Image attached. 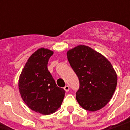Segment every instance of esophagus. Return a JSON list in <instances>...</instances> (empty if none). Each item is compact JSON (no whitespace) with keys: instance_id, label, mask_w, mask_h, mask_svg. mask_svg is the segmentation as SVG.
I'll use <instances>...</instances> for the list:
<instances>
[{"instance_id":"34e87169","label":"esophagus","mask_w":130,"mask_h":130,"mask_svg":"<svg viewBox=\"0 0 130 130\" xmlns=\"http://www.w3.org/2000/svg\"><path fill=\"white\" fill-rule=\"evenodd\" d=\"M64 90H65V92H68V91L69 90V87L68 86H65L64 87Z\"/></svg>"}]
</instances>
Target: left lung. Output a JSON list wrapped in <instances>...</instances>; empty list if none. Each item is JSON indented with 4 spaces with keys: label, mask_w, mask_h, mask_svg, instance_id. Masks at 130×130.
<instances>
[{
    "label": "left lung",
    "mask_w": 130,
    "mask_h": 130,
    "mask_svg": "<svg viewBox=\"0 0 130 130\" xmlns=\"http://www.w3.org/2000/svg\"><path fill=\"white\" fill-rule=\"evenodd\" d=\"M69 64L79 78L76 99L87 111L103 108L113 97L117 73L108 59L94 49L79 45L67 52Z\"/></svg>",
    "instance_id": "8db88e82"
}]
</instances>
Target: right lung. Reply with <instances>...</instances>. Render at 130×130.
<instances>
[{
    "instance_id": "add662e5",
    "label": "right lung",
    "mask_w": 130,
    "mask_h": 130,
    "mask_svg": "<svg viewBox=\"0 0 130 130\" xmlns=\"http://www.w3.org/2000/svg\"><path fill=\"white\" fill-rule=\"evenodd\" d=\"M53 51L41 48L29 57L19 75L21 98L32 111L42 115L55 113L61 107L65 90L57 86L48 69Z\"/></svg>"
}]
</instances>
